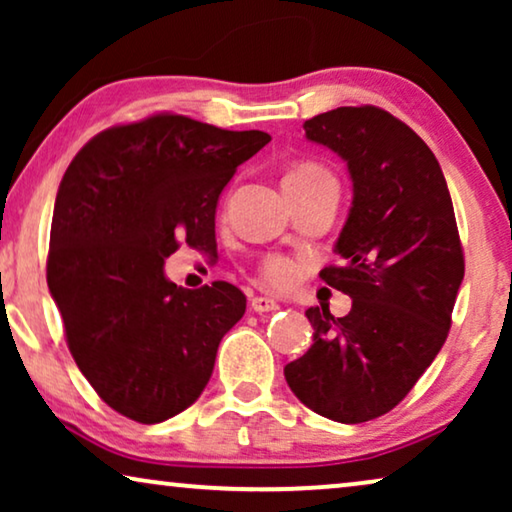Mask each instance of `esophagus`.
Wrapping results in <instances>:
<instances>
[{
    "label": "esophagus",
    "instance_id": "1",
    "mask_svg": "<svg viewBox=\"0 0 512 512\" xmlns=\"http://www.w3.org/2000/svg\"><path fill=\"white\" fill-rule=\"evenodd\" d=\"M277 300L275 298H268V296H254L251 298V310L254 312H272V310H277Z\"/></svg>",
    "mask_w": 512,
    "mask_h": 512
}]
</instances>
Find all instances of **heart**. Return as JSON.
Here are the masks:
<instances>
[{
    "instance_id": "1",
    "label": "heart",
    "mask_w": 512,
    "mask_h": 512,
    "mask_svg": "<svg viewBox=\"0 0 512 512\" xmlns=\"http://www.w3.org/2000/svg\"><path fill=\"white\" fill-rule=\"evenodd\" d=\"M319 179H331L324 167L319 163H312V160H303V163H296L289 167V172L284 174V186H293V184H310V181H319ZM263 279L270 284H286L291 279V265L284 261V258L272 256L263 263Z\"/></svg>"
}]
</instances>
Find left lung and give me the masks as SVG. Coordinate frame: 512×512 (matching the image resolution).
I'll list each match as a JSON object with an SVG mask.
<instances>
[{
  "label": "left lung",
  "instance_id": "1",
  "mask_svg": "<svg viewBox=\"0 0 512 512\" xmlns=\"http://www.w3.org/2000/svg\"><path fill=\"white\" fill-rule=\"evenodd\" d=\"M305 137L347 163L352 207L319 272L352 298L335 319L310 307L312 347L286 363L293 394L321 417L361 424L408 396L443 347L464 279L447 181L424 139L389 111L338 107L305 121Z\"/></svg>",
  "mask_w": 512,
  "mask_h": 512
}]
</instances>
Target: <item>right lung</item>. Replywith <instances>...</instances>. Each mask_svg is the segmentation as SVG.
I'll return each mask as SVG.
<instances>
[{"instance_id": "add662e5", "label": "right lung", "mask_w": 512, "mask_h": 512, "mask_svg": "<svg viewBox=\"0 0 512 512\" xmlns=\"http://www.w3.org/2000/svg\"><path fill=\"white\" fill-rule=\"evenodd\" d=\"M268 142L261 130L156 114L100 132L60 181L48 291L90 387L139 424L165 422L198 401L221 338L247 310L228 282H170L165 258L181 240L216 247L219 195Z\"/></svg>"}]
</instances>
